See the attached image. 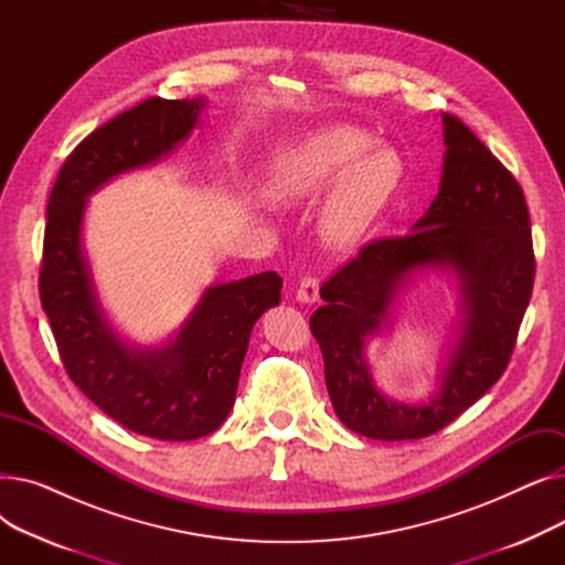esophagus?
Returning a JSON list of instances; mask_svg holds the SVG:
<instances>
[{
  "mask_svg": "<svg viewBox=\"0 0 565 565\" xmlns=\"http://www.w3.org/2000/svg\"><path fill=\"white\" fill-rule=\"evenodd\" d=\"M298 300L302 305H316L320 300V288H318V281L313 277L302 279V284L298 286Z\"/></svg>",
  "mask_w": 565,
  "mask_h": 565,
  "instance_id": "34e87169",
  "label": "esophagus"
}]
</instances>
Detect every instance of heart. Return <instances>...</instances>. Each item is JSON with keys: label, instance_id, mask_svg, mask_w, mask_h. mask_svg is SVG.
Segmentation results:
<instances>
[{"label": "heart", "instance_id": "b5f03b06", "mask_svg": "<svg viewBox=\"0 0 565 565\" xmlns=\"http://www.w3.org/2000/svg\"><path fill=\"white\" fill-rule=\"evenodd\" d=\"M405 175L396 148L354 126H328L284 146L267 169V194L281 205H298L328 185L322 205L324 237L348 247L390 205Z\"/></svg>", "mask_w": 565, "mask_h": 565}]
</instances>
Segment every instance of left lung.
Returning a JSON list of instances; mask_svg holds the SVG:
<instances>
[{
    "mask_svg": "<svg viewBox=\"0 0 565 565\" xmlns=\"http://www.w3.org/2000/svg\"><path fill=\"white\" fill-rule=\"evenodd\" d=\"M441 181L426 215L341 267L322 284L324 305L311 316L337 417L371 439L428 437L477 403L507 369L531 298L536 260L522 188L460 118L441 114ZM426 271L457 279L461 313L436 390L407 404L376 390L365 350Z\"/></svg>",
    "mask_w": 565,
    "mask_h": 565,
    "instance_id": "obj_1",
    "label": "left lung"
}]
</instances>
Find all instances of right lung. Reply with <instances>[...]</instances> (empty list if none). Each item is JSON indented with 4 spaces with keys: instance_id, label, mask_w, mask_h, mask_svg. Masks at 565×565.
I'll use <instances>...</instances> for the list:
<instances>
[{
    "instance_id": "obj_1",
    "label": "right lung",
    "mask_w": 565,
    "mask_h": 565,
    "mask_svg": "<svg viewBox=\"0 0 565 565\" xmlns=\"http://www.w3.org/2000/svg\"><path fill=\"white\" fill-rule=\"evenodd\" d=\"M205 98H151L88 135L64 162L47 201L41 305L77 387L132 433L188 441L215 433L235 403L256 320L281 302V277L260 273L213 284L169 339L137 345L114 330L84 252L88 196L171 156Z\"/></svg>"
}]
</instances>
